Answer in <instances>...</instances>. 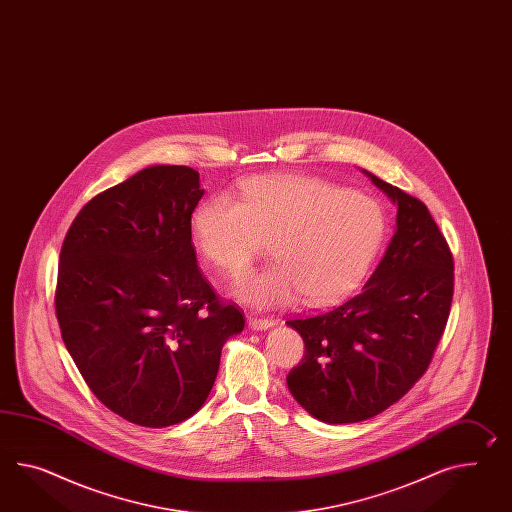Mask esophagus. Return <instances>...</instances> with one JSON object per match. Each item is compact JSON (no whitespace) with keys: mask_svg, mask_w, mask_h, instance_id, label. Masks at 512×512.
I'll list each match as a JSON object with an SVG mask.
<instances>
[{"mask_svg":"<svg viewBox=\"0 0 512 512\" xmlns=\"http://www.w3.org/2000/svg\"><path fill=\"white\" fill-rule=\"evenodd\" d=\"M248 325L255 331H266L274 327L275 322L272 318H257V316H248Z\"/></svg>","mask_w":512,"mask_h":512,"instance_id":"obj_1","label":"esophagus"}]
</instances>
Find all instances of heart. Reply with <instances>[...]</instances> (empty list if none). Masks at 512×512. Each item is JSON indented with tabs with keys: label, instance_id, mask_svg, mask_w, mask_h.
<instances>
[{
	"label": "heart",
	"instance_id": "obj_1",
	"mask_svg": "<svg viewBox=\"0 0 512 512\" xmlns=\"http://www.w3.org/2000/svg\"><path fill=\"white\" fill-rule=\"evenodd\" d=\"M194 242L227 274H242L272 240V262L242 277L235 294L257 309L303 294L314 307L346 298L361 283L385 235L372 198L309 175H262L246 181L238 201L212 198L194 212Z\"/></svg>",
	"mask_w": 512,
	"mask_h": 512
}]
</instances>
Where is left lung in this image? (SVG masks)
<instances>
[{"label":"left lung","mask_w":512,"mask_h":512,"mask_svg":"<svg viewBox=\"0 0 512 512\" xmlns=\"http://www.w3.org/2000/svg\"><path fill=\"white\" fill-rule=\"evenodd\" d=\"M362 172L398 207L394 237L357 296L287 322L305 342L288 390L325 424L362 422L403 398L433 359L453 298V257L427 207Z\"/></svg>","instance_id":"left-lung-1"}]
</instances>
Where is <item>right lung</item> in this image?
<instances>
[{
  "label": "right lung",
  "instance_id": "obj_1",
  "mask_svg": "<svg viewBox=\"0 0 512 512\" xmlns=\"http://www.w3.org/2000/svg\"><path fill=\"white\" fill-rule=\"evenodd\" d=\"M200 174L157 164L88 201L61 250L55 312L94 396L131 424L168 427L211 392L244 316L201 275L190 218Z\"/></svg>",
  "mask_w": 512,
  "mask_h": 512
}]
</instances>
